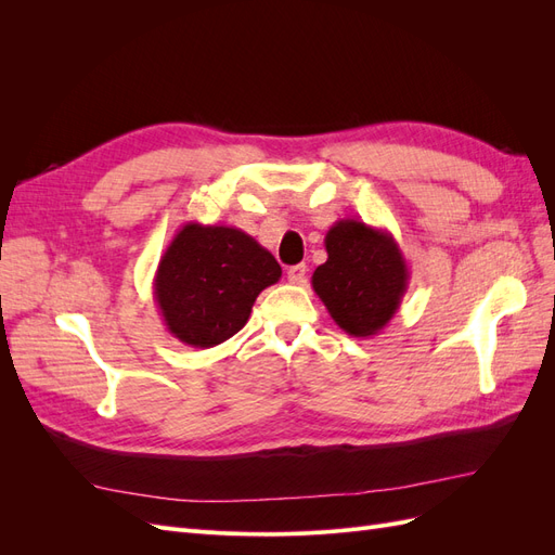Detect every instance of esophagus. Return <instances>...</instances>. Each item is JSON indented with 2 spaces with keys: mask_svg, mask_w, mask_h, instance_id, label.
I'll use <instances>...</instances> for the list:
<instances>
[{
  "mask_svg": "<svg viewBox=\"0 0 555 555\" xmlns=\"http://www.w3.org/2000/svg\"><path fill=\"white\" fill-rule=\"evenodd\" d=\"M306 273H308L306 263H296V266H292L289 271H287V278H289V282H294V284H304V282H306Z\"/></svg>",
  "mask_w": 555,
  "mask_h": 555,
  "instance_id": "esophagus-1",
  "label": "esophagus"
}]
</instances>
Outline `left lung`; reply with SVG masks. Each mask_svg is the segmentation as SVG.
<instances>
[{"instance_id": "1", "label": "left lung", "mask_w": 555, "mask_h": 555, "mask_svg": "<svg viewBox=\"0 0 555 555\" xmlns=\"http://www.w3.org/2000/svg\"><path fill=\"white\" fill-rule=\"evenodd\" d=\"M326 263L312 273V289L333 322L354 338H371L391 322L408 292L410 268L386 229L338 220L326 231Z\"/></svg>"}]
</instances>
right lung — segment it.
Masks as SVG:
<instances>
[{
    "mask_svg": "<svg viewBox=\"0 0 555 555\" xmlns=\"http://www.w3.org/2000/svg\"><path fill=\"white\" fill-rule=\"evenodd\" d=\"M280 278L275 257L245 231L188 222L159 259L153 294L173 338L208 349L236 335Z\"/></svg>",
    "mask_w": 555,
    "mask_h": 555,
    "instance_id": "obj_1",
    "label": "right lung"
}]
</instances>
